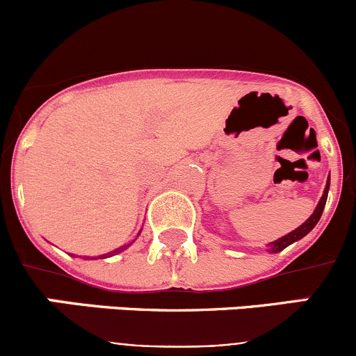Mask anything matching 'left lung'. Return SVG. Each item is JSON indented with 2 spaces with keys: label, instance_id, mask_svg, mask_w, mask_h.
<instances>
[{
  "label": "left lung",
  "instance_id": "left-lung-1",
  "mask_svg": "<svg viewBox=\"0 0 356 356\" xmlns=\"http://www.w3.org/2000/svg\"><path fill=\"white\" fill-rule=\"evenodd\" d=\"M327 193H329V181H327V186H325V189H324V195H322V198H321V201H318L317 208H315V211L312 213V217L308 218V220L305 222L303 225H300V227L294 229L293 232H289L288 236H284V238H281V239H277V241L270 243V245H268V250H270L272 253H277V251H282L284 248L293 245L294 241H298V239H301L303 236H307L308 232H310L312 229L317 225V222L321 220V217H322V211H324L325 201H327Z\"/></svg>",
  "mask_w": 356,
  "mask_h": 356
}]
</instances>
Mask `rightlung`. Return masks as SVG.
<instances>
[{"label": "right lung", "instance_id": "1", "mask_svg": "<svg viewBox=\"0 0 356 356\" xmlns=\"http://www.w3.org/2000/svg\"><path fill=\"white\" fill-rule=\"evenodd\" d=\"M117 251H118V250H117ZM117 251H115V253H117Z\"/></svg>", "mask_w": 356, "mask_h": 356}]
</instances>
